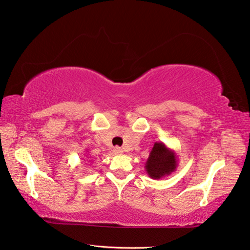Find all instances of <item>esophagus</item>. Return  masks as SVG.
<instances>
[{"instance_id": "esophagus-1", "label": "esophagus", "mask_w": 250, "mask_h": 250, "mask_svg": "<svg viewBox=\"0 0 250 250\" xmlns=\"http://www.w3.org/2000/svg\"><path fill=\"white\" fill-rule=\"evenodd\" d=\"M123 152H124V150H123L121 147H115V148H114V154L121 155V154H123Z\"/></svg>"}]
</instances>
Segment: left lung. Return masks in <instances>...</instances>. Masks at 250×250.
Returning <instances> with one entry per match:
<instances>
[{
    "mask_svg": "<svg viewBox=\"0 0 250 250\" xmlns=\"http://www.w3.org/2000/svg\"><path fill=\"white\" fill-rule=\"evenodd\" d=\"M176 151L164 143L156 142L145 164V170L151 179H163L176 171L178 167Z\"/></svg>",
    "mask_w": 250,
    "mask_h": 250,
    "instance_id": "8db88e82",
    "label": "left lung"
}]
</instances>
